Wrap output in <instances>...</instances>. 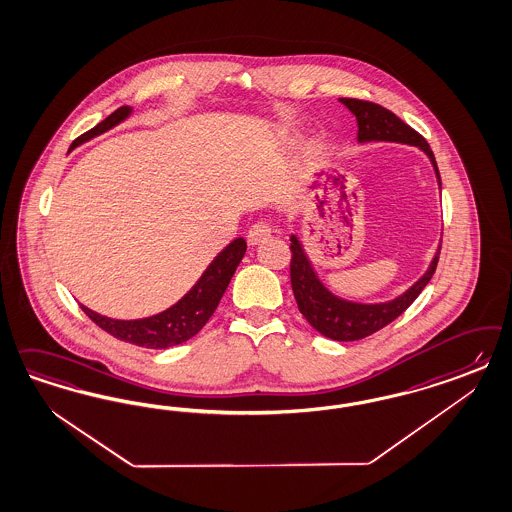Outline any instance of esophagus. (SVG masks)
<instances>
[{
	"mask_svg": "<svg viewBox=\"0 0 512 512\" xmlns=\"http://www.w3.org/2000/svg\"><path fill=\"white\" fill-rule=\"evenodd\" d=\"M269 235H271V226L265 224V222H258V224L250 226V230H248V245H252V247H254V245H260L262 241L269 239Z\"/></svg>",
	"mask_w": 512,
	"mask_h": 512,
	"instance_id": "esophagus-1",
	"label": "esophagus"
}]
</instances>
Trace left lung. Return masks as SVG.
Wrapping results in <instances>:
<instances>
[{"instance_id": "obj_1", "label": "left lung", "mask_w": 512, "mask_h": 512, "mask_svg": "<svg viewBox=\"0 0 512 512\" xmlns=\"http://www.w3.org/2000/svg\"><path fill=\"white\" fill-rule=\"evenodd\" d=\"M352 115L358 120V141H390V143H405L413 145L428 154L429 162L433 164L437 181L441 184V175L437 169L435 156L429 149L428 141L418 132H414L409 124H405L401 118H397L392 111L380 107L373 101L363 99L341 98L339 99ZM292 245V262H290V279L292 290L296 297L299 313L307 318V322L314 330L322 333L324 337H330L333 341H358L375 331L382 330L390 322H394L399 314L405 313L409 305L413 303L420 292L431 281L441 247L437 248L428 271L414 282L413 286L386 303H356L343 297L331 294L324 286V282L318 279L314 273L313 265L309 262L305 250L301 247L296 235L290 237Z\"/></svg>"}]
</instances>
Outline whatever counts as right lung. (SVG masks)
<instances>
[{"label": "right lung", "mask_w": 512, "mask_h": 512, "mask_svg": "<svg viewBox=\"0 0 512 512\" xmlns=\"http://www.w3.org/2000/svg\"><path fill=\"white\" fill-rule=\"evenodd\" d=\"M130 115H132V107L128 105L116 109L113 115L101 120L98 126L77 137L71 149L79 147L81 143L96 137L99 133L115 128L116 124H120ZM245 252H247L245 239L243 237L233 239L230 245L224 248L203 271V275L192 286V290L181 297L173 307L165 309L164 313L154 314L149 318H139V320H115V318L94 313L84 305H81V309L92 322H96V326L111 333L120 341L145 348H169L181 345L184 341L192 339L213 316Z\"/></svg>", "instance_id": "add662e5"}]
</instances>
